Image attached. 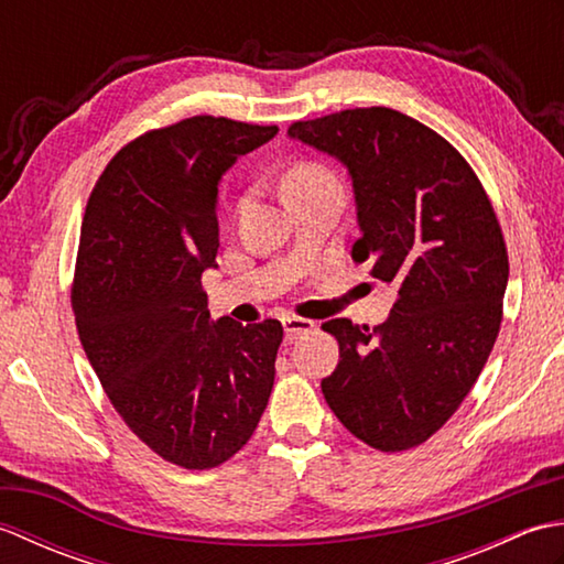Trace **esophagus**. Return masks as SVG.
I'll use <instances>...</instances> for the list:
<instances>
[{"label":"esophagus","instance_id":"1","mask_svg":"<svg viewBox=\"0 0 564 564\" xmlns=\"http://www.w3.org/2000/svg\"><path fill=\"white\" fill-rule=\"evenodd\" d=\"M283 329H285V341L293 344L305 334H310L315 329V322L313 319H305V317H285L283 319Z\"/></svg>","mask_w":564,"mask_h":564}]
</instances>
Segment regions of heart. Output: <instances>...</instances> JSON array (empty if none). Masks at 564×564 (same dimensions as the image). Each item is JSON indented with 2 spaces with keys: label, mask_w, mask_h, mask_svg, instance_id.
Wrapping results in <instances>:
<instances>
[{
  "label": "heart",
  "mask_w": 564,
  "mask_h": 564,
  "mask_svg": "<svg viewBox=\"0 0 564 564\" xmlns=\"http://www.w3.org/2000/svg\"><path fill=\"white\" fill-rule=\"evenodd\" d=\"M315 188H341L339 178L325 164L303 160L289 166L283 176V196L297 194V191H315Z\"/></svg>",
  "instance_id": "heart-1"
}]
</instances>
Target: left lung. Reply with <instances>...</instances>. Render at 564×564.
<instances>
[{
  "instance_id": "1",
  "label": "left lung",
  "mask_w": 564,
  "mask_h": 564,
  "mask_svg": "<svg viewBox=\"0 0 564 564\" xmlns=\"http://www.w3.org/2000/svg\"><path fill=\"white\" fill-rule=\"evenodd\" d=\"M289 135L346 164L361 227L351 259L398 291L373 329L322 325L339 341L322 392L370 448H414L455 414L497 341L509 281L497 213L446 138L386 106L295 121Z\"/></svg>"
}]
</instances>
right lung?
Wrapping results in <instances>:
<instances>
[{
    "instance_id": "right-lung-1",
    "label": "right lung",
    "mask_w": 564,
    "mask_h": 564,
    "mask_svg": "<svg viewBox=\"0 0 564 564\" xmlns=\"http://www.w3.org/2000/svg\"><path fill=\"white\" fill-rule=\"evenodd\" d=\"M279 128L194 116L113 154L84 213L72 310L94 373L166 463L210 470L267 410L279 319L210 322L200 273L220 245L218 182Z\"/></svg>"
}]
</instances>
